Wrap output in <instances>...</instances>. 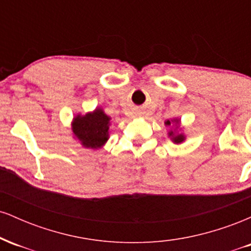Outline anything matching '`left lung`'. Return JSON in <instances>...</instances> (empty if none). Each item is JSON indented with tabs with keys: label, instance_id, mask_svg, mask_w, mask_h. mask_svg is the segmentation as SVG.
<instances>
[{
	"label": "left lung",
	"instance_id": "1",
	"mask_svg": "<svg viewBox=\"0 0 251 251\" xmlns=\"http://www.w3.org/2000/svg\"><path fill=\"white\" fill-rule=\"evenodd\" d=\"M166 125H171V123H170L169 120H168V122H166ZM169 134L170 135H174V132H170ZM172 139H174V142L177 143V144L178 143H181L184 140V135L183 134H177V135H175V137L172 138Z\"/></svg>",
	"mask_w": 251,
	"mask_h": 251
}]
</instances>
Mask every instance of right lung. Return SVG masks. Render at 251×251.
I'll return each mask as SVG.
<instances>
[{
  "instance_id": "1",
  "label": "right lung",
  "mask_w": 251,
  "mask_h": 251,
  "mask_svg": "<svg viewBox=\"0 0 251 251\" xmlns=\"http://www.w3.org/2000/svg\"><path fill=\"white\" fill-rule=\"evenodd\" d=\"M108 125L109 117L103 113L102 109L98 108L93 113L77 116L73 123V132L83 146L99 149L108 138Z\"/></svg>"
}]
</instances>
